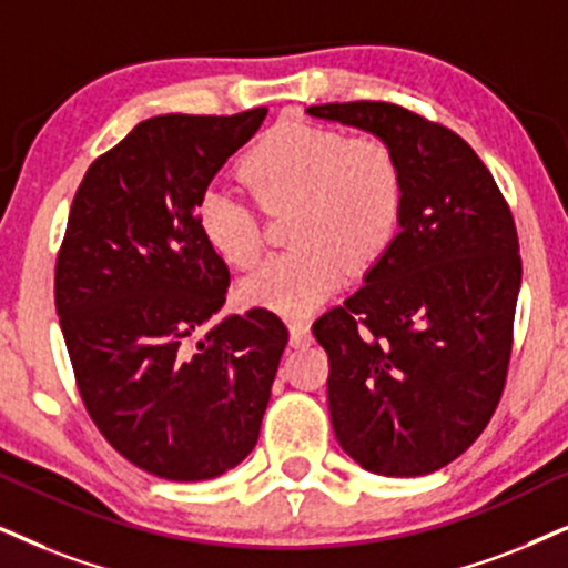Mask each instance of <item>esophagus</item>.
Returning <instances> with one entry per match:
<instances>
[{"mask_svg": "<svg viewBox=\"0 0 568 568\" xmlns=\"http://www.w3.org/2000/svg\"><path fill=\"white\" fill-rule=\"evenodd\" d=\"M288 329H291V346L293 348L308 346V343H312V329H308L306 322H301V320L291 322Z\"/></svg>", "mask_w": 568, "mask_h": 568, "instance_id": "34e87169", "label": "esophagus"}]
</instances>
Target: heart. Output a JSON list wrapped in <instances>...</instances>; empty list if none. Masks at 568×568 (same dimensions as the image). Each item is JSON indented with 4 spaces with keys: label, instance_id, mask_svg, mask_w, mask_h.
<instances>
[{
    "label": "heart",
    "instance_id": "1",
    "mask_svg": "<svg viewBox=\"0 0 568 568\" xmlns=\"http://www.w3.org/2000/svg\"><path fill=\"white\" fill-rule=\"evenodd\" d=\"M264 212L293 206V251L270 256L241 280L243 304L280 314L317 308L346 270L375 264L396 239L404 214V170L390 143L335 128L283 120L243 160ZM201 239L235 267H251L264 246L254 201L227 185H210L196 206Z\"/></svg>",
    "mask_w": 568,
    "mask_h": 568
}]
</instances>
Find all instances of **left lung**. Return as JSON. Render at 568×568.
<instances>
[{
    "mask_svg": "<svg viewBox=\"0 0 568 568\" xmlns=\"http://www.w3.org/2000/svg\"><path fill=\"white\" fill-rule=\"evenodd\" d=\"M404 170L400 231L343 306L312 325L327 351L337 443L362 469L419 477L483 435L504 396L521 285L519 235L462 135L387 102L317 104Z\"/></svg>",
    "mask_w": 568,
    "mask_h": 568,
    "instance_id": "obj_1",
    "label": "left lung"
}]
</instances>
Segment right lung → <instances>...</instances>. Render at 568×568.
<instances>
[{
    "label": "right lung",
    "instance_id": "1",
    "mask_svg": "<svg viewBox=\"0 0 568 568\" xmlns=\"http://www.w3.org/2000/svg\"><path fill=\"white\" fill-rule=\"evenodd\" d=\"M267 118L160 114L97 156L78 185L54 304L85 412L149 475L201 483L260 440L288 343L267 308L214 322L231 272L201 239V193Z\"/></svg>",
    "mask_w": 568,
    "mask_h": 568
}]
</instances>
